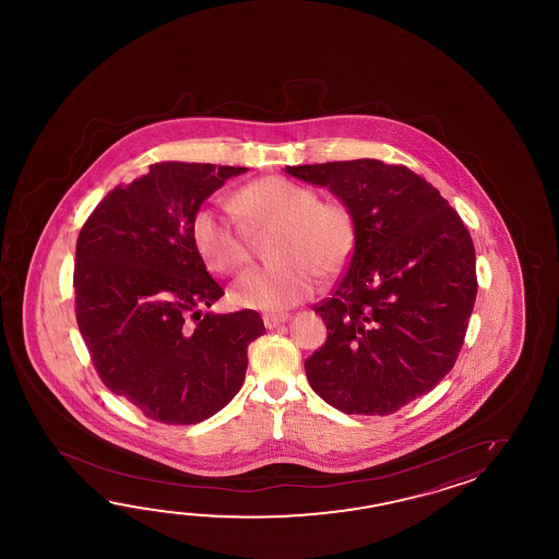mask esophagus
Listing matches in <instances>:
<instances>
[{
    "label": "esophagus",
    "mask_w": 559,
    "mask_h": 559,
    "mask_svg": "<svg viewBox=\"0 0 559 559\" xmlns=\"http://www.w3.org/2000/svg\"><path fill=\"white\" fill-rule=\"evenodd\" d=\"M289 320V316L287 313H265L263 316V323H265V328L267 330H274V328H280L282 323H285V321Z\"/></svg>",
    "instance_id": "34e87169"
}]
</instances>
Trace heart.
<instances>
[{"label": "heart", "instance_id": "b5f03b06", "mask_svg": "<svg viewBox=\"0 0 559 559\" xmlns=\"http://www.w3.org/2000/svg\"><path fill=\"white\" fill-rule=\"evenodd\" d=\"M231 207L250 234L275 231L272 258L277 262L246 272L231 287V299L241 308H294L313 296L320 274H340L356 251L352 210L335 200H318L311 188L289 179H255L236 191ZM242 228L203 207L191 222V238L214 272L236 274L250 260V238Z\"/></svg>", "mask_w": 559, "mask_h": 559}]
</instances>
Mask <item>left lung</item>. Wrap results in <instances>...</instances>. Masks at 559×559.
I'll use <instances>...</instances> for the list:
<instances>
[{"mask_svg": "<svg viewBox=\"0 0 559 559\" xmlns=\"http://www.w3.org/2000/svg\"><path fill=\"white\" fill-rule=\"evenodd\" d=\"M356 217L357 246L332 297L328 340L306 359L311 390L344 414L388 416L450 373L477 296L462 217L409 167L380 159L287 166Z\"/></svg>", "mask_w": 559, "mask_h": 559, "instance_id": "1", "label": "left lung"}]
</instances>
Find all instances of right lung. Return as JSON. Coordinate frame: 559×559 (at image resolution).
I'll return each instance as SVG.
<instances>
[{"instance_id":"obj_1","label":"right lung","mask_w":559,"mask_h":559,"mask_svg":"<svg viewBox=\"0 0 559 559\" xmlns=\"http://www.w3.org/2000/svg\"><path fill=\"white\" fill-rule=\"evenodd\" d=\"M246 167L162 162L97 203L75 246V320L99 380L167 426L217 414L239 392L253 309L202 313L224 296L191 238V222Z\"/></svg>"}]
</instances>
